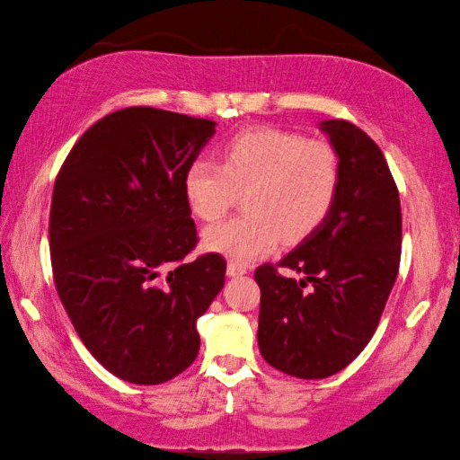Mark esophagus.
Listing matches in <instances>:
<instances>
[{"label": "esophagus", "instance_id": "esophagus-1", "mask_svg": "<svg viewBox=\"0 0 460 460\" xmlns=\"http://www.w3.org/2000/svg\"><path fill=\"white\" fill-rule=\"evenodd\" d=\"M247 274V268L241 266V263H235V261H229L227 266V276L229 278H237V276H243Z\"/></svg>", "mask_w": 460, "mask_h": 460}]
</instances>
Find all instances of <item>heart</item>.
<instances>
[{
    "label": "heart",
    "mask_w": 460,
    "mask_h": 460,
    "mask_svg": "<svg viewBox=\"0 0 460 460\" xmlns=\"http://www.w3.org/2000/svg\"><path fill=\"white\" fill-rule=\"evenodd\" d=\"M341 158L323 139L292 131L253 128L239 131L221 147V166L194 160L186 168V205L200 221H217L237 192L247 215L213 225L202 245L235 263L274 252L279 241L300 243L323 227L337 205Z\"/></svg>",
    "instance_id": "b5f03b06"
}]
</instances>
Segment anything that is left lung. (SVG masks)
Masks as SVG:
<instances>
[{
  "mask_svg": "<svg viewBox=\"0 0 460 460\" xmlns=\"http://www.w3.org/2000/svg\"><path fill=\"white\" fill-rule=\"evenodd\" d=\"M321 129L341 158L337 205L321 229L253 276L261 290V357L300 379L329 377L363 351L402 255L400 192L379 146L345 119H326ZM278 267L305 278L296 283Z\"/></svg>",
  "mask_w": 460,
  "mask_h": 460,
  "instance_id": "8db88e82",
  "label": "left lung"
}]
</instances>
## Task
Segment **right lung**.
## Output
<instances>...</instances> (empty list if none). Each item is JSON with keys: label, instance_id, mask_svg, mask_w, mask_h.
<instances>
[{"label": "right lung", "instance_id": "right-lung-1", "mask_svg": "<svg viewBox=\"0 0 460 460\" xmlns=\"http://www.w3.org/2000/svg\"><path fill=\"white\" fill-rule=\"evenodd\" d=\"M217 123L128 107L84 131L57 176L50 260L84 347L119 379L158 385L197 359L199 316L223 290L225 261L197 247L182 178Z\"/></svg>", "mask_w": 460, "mask_h": 460}]
</instances>
